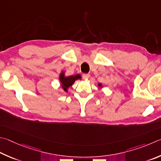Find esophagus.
Returning a JSON list of instances; mask_svg holds the SVG:
<instances>
[{
  "label": "esophagus",
  "mask_w": 161,
  "mask_h": 161,
  "mask_svg": "<svg viewBox=\"0 0 161 161\" xmlns=\"http://www.w3.org/2000/svg\"><path fill=\"white\" fill-rule=\"evenodd\" d=\"M82 77L84 79H86V80H87V79H89V74H83Z\"/></svg>",
  "instance_id": "esophagus-1"
}]
</instances>
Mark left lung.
Here are the masks:
<instances>
[{
    "label": "left lung",
    "mask_w": 161,
    "mask_h": 161,
    "mask_svg": "<svg viewBox=\"0 0 161 161\" xmlns=\"http://www.w3.org/2000/svg\"><path fill=\"white\" fill-rule=\"evenodd\" d=\"M98 86H99V87H102V84L99 83V84H98Z\"/></svg>",
    "instance_id": "8db88e82"
}]
</instances>
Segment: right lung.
Returning <instances> with one entry per match:
<instances>
[{
    "label": "right lung",
    "mask_w": 161,
    "mask_h": 161,
    "mask_svg": "<svg viewBox=\"0 0 161 161\" xmlns=\"http://www.w3.org/2000/svg\"><path fill=\"white\" fill-rule=\"evenodd\" d=\"M78 79H81V76L80 75H76L75 76H69V77H65V72H62L60 75L59 80L61 83V86L65 92H68V89L69 86H71L75 81L78 80Z\"/></svg>",
    "instance_id": "obj_1"
}]
</instances>
